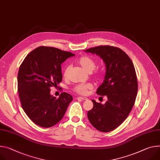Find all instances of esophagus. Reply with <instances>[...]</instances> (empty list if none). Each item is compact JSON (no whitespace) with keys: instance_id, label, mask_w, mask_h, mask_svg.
I'll return each instance as SVG.
<instances>
[{"instance_id":"34e87169","label":"esophagus","mask_w":160,"mask_h":160,"mask_svg":"<svg viewBox=\"0 0 160 160\" xmlns=\"http://www.w3.org/2000/svg\"><path fill=\"white\" fill-rule=\"evenodd\" d=\"M77 99H78V100H86V99H88V98H85V97H78L77 98Z\"/></svg>"}]
</instances>
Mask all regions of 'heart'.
Returning a JSON list of instances; mask_svg holds the SVG:
<instances>
[{
    "mask_svg": "<svg viewBox=\"0 0 160 160\" xmlns=\"http://www.w3.org/2000/svg\"><path fill=\"white\" fill-rule=\"evenodd\" d=\"M78 63L81 66V67L85 70L87 72H92L96 66V62L92 59V58L88 56H82L80 57L78 60ZM69 67L66 66L64 71V77H66L68 72L69 71ZM93 88L92 84L90 83H81L77 85L74 88V91L80 94H86L88 90L92 89Z\"/></svg>",
    "mask_w": 160,
    "mask_h": 160,
    "instance_id": "b5f03b06",
    "label": "heart"
}]
</instances>
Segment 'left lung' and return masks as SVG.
<instances>
[{
	"label": "left lung",
	"mask_w": 160,
	"mask_h": 160,
	"mask_svg": "<svg viewBox=\"0 0 160 160\" xmlns=\"http://www.w3.org/2000/svg\"><path fill=\"white\" fill-rule=\"evenodd\" d=\"M99 56L106 66L104 81L96 93L106 96L103 105L92 99L93 108L88 113L91 124L102 132H109L120 126L132 110L138 91L135 69L129 56L121 49L99 46L85 50Z\"/></svg>",
	"instance_id": "left-lung-1"
}]
</instances>
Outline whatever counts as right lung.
<instances>
[{
    "label": "right lung",
    "instance_id": "right-lung-1",
    "mask_svg": "<svg viewBox=\"0 0 160 160\" xmlns=\"http://www.w3.org/2000/svg\"><path fill=\"white\" fill-rule=\"evenodd\" d=\"M75 54L53 47H39L28 53L20 66L18 91L22 108L30 119L50 128L64 117L72 97L66 92L59 98L50 88L62 82L61 64Z\"/></svg>",
    "mask_w": 160,
    "mask_h": 160
}]
</instances>
